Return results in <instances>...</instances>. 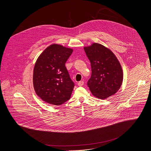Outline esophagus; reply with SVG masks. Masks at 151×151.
<instances>
[{
  "instance_id": "34e87169",
  "label": "esophagus",
  "mask_w": 151,
  "mask_h": 151,
  "mask_svg": "<svg viewBox=\"0 0 151 151\" xmlns=\"http://www.w3.org/2000/svg\"><path fill=\"white\" fill-rule=\"evenodd\" d=\"M83 83H84V82H83V81H79L78 83V86H82L83 85Z\"/></svg>"
}]
</instances>
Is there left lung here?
Instances as JSON below:
<instances>
[{
  "label": "left lung",
  "instance_id": "left-lung-1",
  "mask_svg": "<svg viewBox=\"0 0 151 151\" xmlns=\"http://www.w3.org/2000/svg\"><path fill=\"white\" fill-rule=\"evenodd\" d=\"M84 50L91 63L92 73L87 85L92 94L102 100L114 95L123 81L122 69L116 55L99 43L84 47Z\"/></svg>",
  "mask_w": 151,
  "mask_h": 151
}]
</instances>
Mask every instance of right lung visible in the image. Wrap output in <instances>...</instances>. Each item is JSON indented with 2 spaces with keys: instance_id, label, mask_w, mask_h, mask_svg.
Instances as JSON below:
<instances>
[{
  "instance_id": "obj_1",
  "label": "right lung",
  "mask_w": 151,
  "mask_h": 151,
  "mask_svg": "<svg viewBox=\"0 0 151 151\" xmlns=\"http://www.w3.org/2000/svg\"><path fill=\"white\" fill-rule=\"evenodd\" d=\"M73 49L53 44L44 50L35 64L33 87L36 94L49 104L59 106L70 99L74 87L65 63Z\"/></svg>"
}]
</instances>
